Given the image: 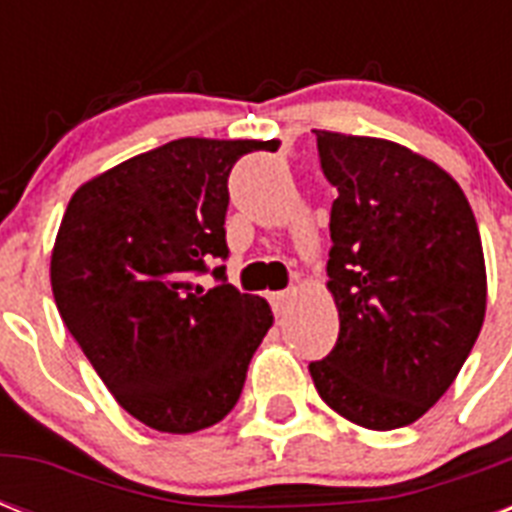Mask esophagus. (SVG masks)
I'll list each match as a JSON object with an SVG mask.
<instances>
[{
	"label": "esophagus",
	"instance_id": "34e87169",
	"mask_svg": "<svg viewBox=\"0 0 512 512\" xmlns=\"http://www.w3.org/2000/svg\"><path fill=\"white\" fill-rule=\"evenodd\" d=\"M289 300H292V289H284V292H273V295H271L273 313H276V316H281V313L287 311Z\"/></svg>",
	"mask_w": 512,
	"mask_h": 512
}]
</instances>
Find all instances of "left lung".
Listing matches in <instances>:
<instances>
[{"label": "left lung", "instance_id": "1", "mask_svg": "<svg viewBox=\"0 0 512 512\" xmlns=\"http://www.w3.org/2000/svg\"><path fill=\"white\" fill-rule=\"evenodd\" d=\"M313 132L337 188L327 276L340 335L308 369L345 420L404 428L444 396L484 324L476 217L460 185L409 148Z\"/></svg>", "mask_w": 512, "mask_h": 512}]
</instances>
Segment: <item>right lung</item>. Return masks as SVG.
Returning <instances> with one entry per match:
<instances>
[{
    "mask_svg": "<svg viewBox=\"0 0 512 512\" xmlns=\"http://www.w3.org/2000/svg\"><path fill=\"white\" fill-rule=\"evenodd\" d=\"M273 148L172 140L68 201L50 263L55 305L106 388L148 428L196 433L239 401L273 316L217 265L231 255L228 175L244 154Z\"/></svg>",
    "mask_w": 512,
    "mask_h": 512,
    "instance_id": "add662e5",
    "label": "right lung"
}]
</instances>
